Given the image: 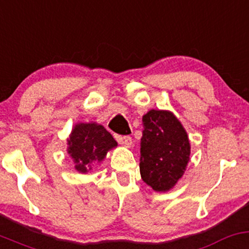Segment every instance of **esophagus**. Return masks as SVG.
<instances>
[{"label": "esophagus", "instance_id": "esophagus-1", "mask_svg": "<svg viewBox=\"0 0 249 249\" xmlns=\"http://www.w3.org/2000/svg\"><path fill=\"white\" fill-rule=\"evenodd\" d=\"M117 142H119L120 145L127 147V148H129V147H132L133 145V141L130 136H117Z\"/></svg>", "mask_w": 249, "mask_h": 249}]
</instances>
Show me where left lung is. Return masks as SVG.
Returning a JSON list of instances; mask_svg holds the SVG:
<instances>
[{"label": "left lung", "instance_id": "8db88e82", "mask_svg": "<svg viewBox=\"0 0 249 249\" xmlns=\"http://www.w3.org/2000/svg\"><path fill=\"white\" fill-rule=\"evenodd\" d=\"M140 175L156 192L170 191L183 177L191 145L181 122L172 111L151 109L142 116Z\"/></svg>", "mask_w": 249, "mask_h": 249}]
</instances>
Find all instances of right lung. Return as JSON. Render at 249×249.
<instances>
[{"mask_svg":"<svg viewBox=\"0 0 249 249\" xmlns=\"http://www.w3.org/2000/svg\"><path fill=\"white\" fill-rule=\"evenodd\" d=\"M68 154L79 173H89L93 164L106 159L109 151L117 146L110 133L97 122H78L68 138Z\"/></svg>","mask_w":249,"mask_h":249,"instance_id":"add662e5","label":"right lung"}]
</instances>
